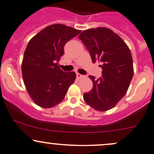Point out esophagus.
I'll return each mask as SVG.
<instances>
[{
  "instance_id": "esophagus-1",
  "label": "esophagus",
  "mask_w": 154,
  "mask_h": 154,
  "mask_svg": "<svg viewBox=\"0 0 154 154\" xmlns=\"http://www.w3.org/2000/svg\"><path fill=\"white\" fill-rule=\"evenodd\" d=\"M84 77V76L82 75V74H79V73H77V78L81 79V78H82V77Z\"/></svg>"
}]
</instances>
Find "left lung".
<instances>
[{
	"label": "left lung",
	"mask_w": 154,
	"mask_h": 154,
	"mask_svg": "<svg viewBox=\"0 0 154 154\" xmlns=\"http://www.w3.org/2000/svg\"><path fill=\"white\" fill-rule=\"evenodd\" d=\"M89 51L92 62L100 61V78L89 75L93 88L83 94L97 111L111 109L125 95L134 75L131 53L122 38L105 27L84 30L78 37Z\"/></svg>",
	"instance_id": "obj_1"
}]
</instances>
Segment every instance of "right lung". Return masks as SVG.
Instances as JSON below:
<instances>
[{"label":"right lung","mask_w":154,"mask_h":154,"mask_svg":"<svg viewBox=\"0 0 154 154\" xmlns=\"http://www.w3.org/2000/svg\"><path fill=\"white\" fill-rule=\"evenodd\" d=\"M81 31L63 24H53L30 40L23 54L22 75L27 91L42 108H51L63 101L76 79L75 72H65L57 63L64 46Z\"/></svg>","instance_id":"obj_1"}]
</instances>
